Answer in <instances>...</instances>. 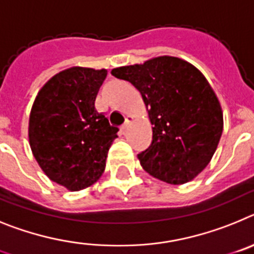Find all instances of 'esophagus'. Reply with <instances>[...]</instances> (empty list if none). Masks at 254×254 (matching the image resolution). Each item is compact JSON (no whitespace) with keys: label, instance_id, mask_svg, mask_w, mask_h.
Listing matches in <instances>:
<instances>
[{"label":"esophagus","instance_id":"1","mask_svg":"<svg viewBox=\"0 0 254 254\" xmlns=\"http://www.w3.org/2000/svg\"><path fill=\"white\" fill-rule=\"evenodd\" d=\"M131 123H133V116H127V119H125V124L121 127V131H123V133H125Z\"/></svg>","mask_w":254,"mask_h":254}]
</instances>
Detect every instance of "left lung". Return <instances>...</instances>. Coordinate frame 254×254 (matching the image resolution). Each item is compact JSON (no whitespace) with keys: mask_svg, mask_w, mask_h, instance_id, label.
I'll list each match as a JSON object with an SVG mask.
<instances>
[{"mask_svg":"<svg viewBox=\"0 0 254 254\" xmlns=\"http://www.w3.org/2000/svg\"><path fill=\"white\" fill-rule=\"evenodd\" d=\"M111 74L139 90L153 125L151 145L138 154L143 169L174 185L195 179L215 154L224 127L221 105L204 75L174 56L115 67Z\"/></svg>","mask_w":254,"mask_h":254,"instance_id":"1","label":"left lung"}]
</instances>
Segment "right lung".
<instances>
[{
  "label": "right lung",
  "mask_w": 254,
  "mask_h": 254,
  "mask_svg": "<svg viewBox=\"0 0 254 254\" xmlns=\"http://www.w3.org/2000/svg\"><path fill=\"white\" fill-rule=\"evenodd\" d=\"M107 70L72 66L57 72L33 102L30 149L42 171L70 191L98 182L119 129L94 109Z\"/></svg>",
  "instance_id": "add662e5"
}]
</instances>
